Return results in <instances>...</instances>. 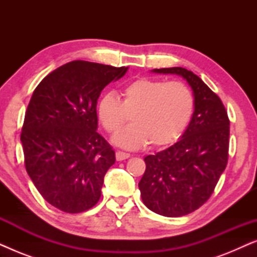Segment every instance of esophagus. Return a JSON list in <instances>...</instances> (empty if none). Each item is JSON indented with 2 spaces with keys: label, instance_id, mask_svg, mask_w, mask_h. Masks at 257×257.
I'll return each mask as SVG.
<instances>
[{
  "label": "esophagus",
  "instance_id": "esophagus-1",
  "mask_svg": "<svg viewBox=\"0 0 257 257\" xmlns=\"http://www.w3.org/2000/svg\"><path fill=\"white\" fill-rule=\"evenodd\" d=\"M130 157H131V154H130V153L121 152V151H117V152H115V159H117L118 161L128 159Z\"/></svg>",
  "mask_w": 257,
  "mask_h": 257
}]
</instances>
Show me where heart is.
Returning <instances> with one entry per match:
<instances>
[{"mask_svg":"<svg viewBox=\"0 0 257 257\" xmlns=\"http://www.w3.org/2000/svg\"><path fill=\"white\" fill-rule=\"evenodd\" d=\"M194 111V97L181 82L139 78L117 94L106 93L97 105L100 124L107 132L118 131L131 114L132 124L113 137L115 145L137 150L150 143L165 147L177 142L186 131Z\"/></svg>","mask_w":257,"mask_h":257,"instance_id":"heart-1","label":"heart"}]
</instances>
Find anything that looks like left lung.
<instances>
[{
  "mask_svg": "<svg viewBox=\"0 0 257 257\" xmlns=\"http://www.w3.org/2000/svg\"><path fill=\"white\" fill-rule=\"evenodd\" d=\"M187 80L194 96V112L181 139L145 157L139 182L147 208L159 215L178 217L194 212L210 198L228 163L229 119L217 94L187 69L164 68Z\"/></svg>",
  "mask_w": 257,
  "mask_h": 257,
  "instance_id": "obj_1",
  "label": "left lung"
}]
</instances>
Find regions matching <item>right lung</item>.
<instances>
[{
  "instance_id": "add662e5",
  "label": "right lung",
  "mask_w": 257,
  "mask_h": 257,
  "mask_svg": "<svg viewBox=\"0 0 257 257\" xmlns=\"http://www.w3.org/2000/svg\"><path fill=\"white\" fill-rule=\"evenodd\" d=\"M127 69L73 61L31 96L21 133L26 170L45 201L63 212H85L99 201L115 154L97 132V100Z\"/></svg>"
}]
</instances>
